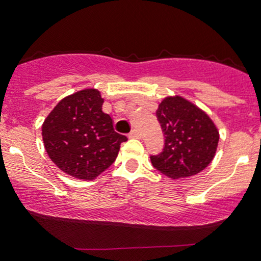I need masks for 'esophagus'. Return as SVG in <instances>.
<instances>
[{"label": "esophagus", "instance_id": "esophagus-1", "mask_svg": "<svg viewBox=\"0 0 261 261\" xmlns=\"http://www.w3.org/2000/svg\"><path fill=\"white\" fill-rule=\"evenodd\" d=\"M128 137H130V139H140L141 134L136 130V128H134V130L128 134Z\"/></svg>", "mask_w": 261, "mask_h": 261}]
</instances>
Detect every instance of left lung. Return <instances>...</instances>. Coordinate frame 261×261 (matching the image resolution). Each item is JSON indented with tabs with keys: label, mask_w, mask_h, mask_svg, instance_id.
<instances>
[{
	"label": "left lung",
	"mask_w": 261,
	"mask_h": 261,
	"mask_svg": "<svg viewBox=\"0 0 261 261\" xmlns=\"http://www.w3.org/2000/svg\"><path fill=\"white\" fill-rule=\"evenodd\" d=\"M157 118L166 137L163 152L151 162L172 179L202 172L216 154L220 133L212 119L181 95H168L158 106Z\"/></svg>",
	"instance_id": "obj_1"
}]
</instances>
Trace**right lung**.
<instances>
[{
    "label": "right lung",
    "mask_w": 261,
    "mask_h": 261,
    "mask_svg": "<svg viewBox=\"0 0 261 261\" xmlns=\"http://www.w3.org/2000/svg\"><path fill=\"white\" fill-rule=\"evenodd\" d=\"M95 88L62 98L41 126L44 147L59 169L81 180H93L116 160L127 137L114 130Z\"/></svg>",
    "instance_id": "right-lung-1"
}]
</instances>
